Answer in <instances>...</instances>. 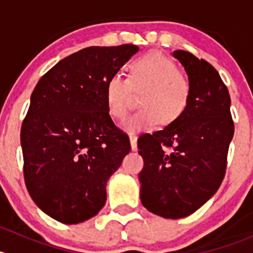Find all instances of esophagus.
<instances>
[{
	"mask_svg": "<svg viewBox=\"0 0 253 253\" xmlns=\"http://www.w3.org/2000/svg\"><path fill=\"white\" fill-rule=\"evenodd\" d=\"M137 139H138L137 134H129V142H131V148L133 152H136L138 149V147H137Z\"/></svg>",
	"mask_w": 253,
	"mask_h": 253,
	"instance_id": "esophagus-1",
	"label": "esophagus"
}]
</instances>
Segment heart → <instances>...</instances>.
<instances>
[{
    "label": "heart",
    "instance_id": "1",
    "mask_svg": "<svg viewBox=\"0 0 253 253\" xmlns=\"http://www.w3.org/2000/svg\"><path fill=\"white\" fill-rule=\"evenodd\" d=\"M127 70V79L112 75L105 84L106 110L115 120L126 116L132 93H139V110L125 120V131L142 132L158 124L171 126L185 115L192 85L185 73L176 70L174 61L159 51H150L131 61Z\"/></svg>",
    "mask_w": 253,
    "mask_h": 253
}]
</instances>
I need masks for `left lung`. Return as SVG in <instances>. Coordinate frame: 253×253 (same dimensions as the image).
<instances>
[{
    "mask_svg": "<svg viewBox=\"0 0 253 253\" xmlns=\"http://www.w3.org/2000/svg\"><path fill=\"white\" fill-rule=\"evenodd\" d=\"M192 85L190 105L171 126L138 138L144 167L138 174L141 202L168 219L185 218L218 191L234 136L230 95L215 68L176 50Z\"/></svg>",
    "mask_w": 253,
    "mask_h": 253,
    "instance_id": "obj_1",
    "label": "left lung"
}]
</instances>
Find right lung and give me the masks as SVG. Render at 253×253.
<instances>
[{"mask_svg": "<svg viewBox=\"0 0 253 253\" xmlns=\"http://www.w3.org/2000/svg\"><path fill=\"white\" fill-rule=\"evenodd\" d=\"M138 50L83 48L56 63L33 90L20 129L25 185L35 205L60 223L100 211L106 182L131 150L106 110L105 84Z\"/></svg>", "mask_w": 253, "mask_h": 253, "instance_id": "1", "label": "right lung"}]
</instances>
